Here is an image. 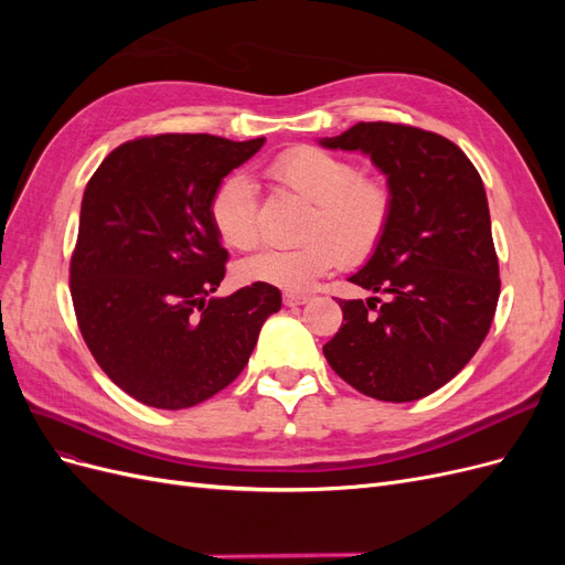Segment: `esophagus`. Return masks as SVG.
I'll return each instance as SVG.
<instances>
[{
	"label": "esophagus",
	"instance_id": "obj_1",
	"mask_svg": "<svg viewBox=\"0 0 565 565\" xmlns=\"http://www.w3.org/2000/svg\"><path fill=\"white\" fill-rule=\"evenodd\" d=\"M309 299H311L309 295H295V292H285L282 295V303L289 306V309H295V306H303Z\"/></svg>",
	"mask_w": 565,
	"mask_h": 565
}]
</instances>
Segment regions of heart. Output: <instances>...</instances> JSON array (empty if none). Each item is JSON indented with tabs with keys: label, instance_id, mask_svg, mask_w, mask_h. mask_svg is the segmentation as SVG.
<instances>
[{
	"label": "heart",
	"instance_id": "1",
	"mask_svg": "<svg viewBox=\"0 0 565 565\" xmlns=\"http://www.w3.org/2000/svg\"><path fill=\"white\" fill-rule=\"evenodd\" d=\"M268 177L303 200L313 202L306 224L309 243L266 247L237 264L243 282L303 292L344 259L367 262L380 249L393 216V193L386 181L363 177L349 158L316 146H295L268 164ZM210 218L221 243L249 249L259 241V198L245 174L218 183Z\"/></svg>",
	"mask_w": 565,
	"mask_h": 565
}]
</instances>
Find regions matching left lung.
<instances>
[{"instance_id":"1","label":"left lung","mask_w":565,"mask_h":565,"mask_svg":"<svg viewBox=\"0 0 565 565\" xmlns=\"http://www.w3.org/2000/svg\"><path fill=\"white\" fill-rule=\"evenodd\" d=\"M320 143L367 152L393 193L380 249L349 278L377 297L339 299L344 322L322 353L370 398L419 401L471 361L498 309L481 174L446 136L398 122H358Z\"/></svg>"}]
</instances>
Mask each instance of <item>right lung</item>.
I'll return each mask as SVG.
<instances>
[{"mask_svg": "<svg viewBox=\"0 0 565 565\" xmlns=\"http://www.w3.org/2000/svg\"><path fill=\"white\" fill-rule=\"evenodd\" d=\"M264 141L141 136L117 146L87 183L71 256L75 318L100 370L143 405L183 409L224 391L280 311L268 285L212 297L228 252L210 202Z\"/></svg>", "mask_w": 565, "mask_h": 565, "instance_id": "add662e5", "label": "right lung"}]
</instances>
